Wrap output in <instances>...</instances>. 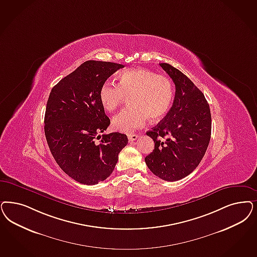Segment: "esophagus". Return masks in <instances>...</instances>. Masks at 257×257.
<instances>
[{"label": "esophagus", "instance_id": "obj_1", "mask_svg": "<svg viewBox=\"0 0 257 257\" xmlns=\"http://www.w3.org/2000/svg\"><path fill=\"white\" fill-rule=\"evenodd\" d=\"M138 138H139V135H136V134H130V135H128V140H129V142L137 141Z\"/></svg>", "mask_w": 257, "mask_h": 257}]
</instances>
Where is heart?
Masks as SVG:
<instances>
[{
  "label": "heart",
  "mask_w": 257,
  "mask_h": 257,
  "mask_svg": "<svg viewBox=\"0 0 257 257\" xmlns=\"http://www.w3.org/2000/svg\"><path fill=\"white\" fill-rule=\"evenodd\" d=\"M126 97H129L130 106L113 117V128L131 133L141 128L149 117L158 121L168 113L173 99L174 86L167 76L139 67L121 72L118 84L105 81L99 89V100L103 108L115 111Z\"/></svg>",
  "instance_id": "obj_1"
}]
</instances>
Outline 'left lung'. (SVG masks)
Segmentation results:
<instances>
[{
    "instance_id": "8db88e82",
    "label": "left lung",
    "mask_w": 257,
    "mask_h": 257,
    "mask_svg": "<svg viewBox=\"0 0 257 257\" xmlns=\"http://www.w3.org/2000/svg\"><path fill=\"white\" fill-rule=\"evenodd\" d=\"M176 85L173 105L160 123L147 132L155 149L145 158L151 172L166 181H177L195 170L211 140L212 116L203 93L186 75L160 63ZM161 138H166L161 142Z\"/></svg>"
}]
</instances>
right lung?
<instances>
[{
    "label": "right lung",
    "mask_w": 257,
    "mask_h": 257,
    "mask_svg": "<svg viewBox=\"0 0 257 257\" xmlns=\"http://www.w3.org/2000/svg\"><path fill=\"white\" fill-rule=\"evenodd\" d=\"M115 62L87 61L60 80L47 100L46 142L58 165L81 184L95 185L115 169L118 154L128 143L124 134L102 135L110 125L99 100V89L115 71Z\"/></svg>",
    "instance_id": "right-lung-1"
}]
</instances>
